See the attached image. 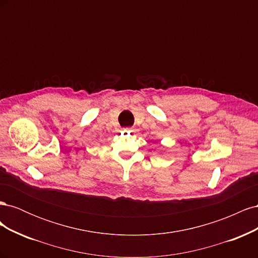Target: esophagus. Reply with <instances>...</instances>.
Returning <instances> with one entry per match:
<instances>
[{"mask_svg":"<svg viewBox=\"0 0 258 258\" xmlns=\"http://www.w3.org/2000/svg\"><path fill=\"white\" fill-rule=\"evenodd\" d=\"M129 129H130V130H132V128H129Z\"/></svg>","mask_w":258,"mask_h":258,"instance_id":"obj_1","label":"esophagus"}]
</instances>
